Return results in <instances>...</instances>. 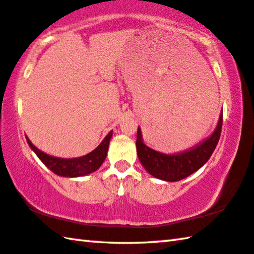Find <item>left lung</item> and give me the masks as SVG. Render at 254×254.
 I'll return each mask as SVG.
<instances>
[{"label":"left lung","instance_id":"obj_1","mask_svg":"<svg viewBox=\"0 0 254 254\" xmlns=\"http://www.w3.org/2000/svg\"><path fill=\"white\" fill-rule=\"evenodd\" d=\"M222 124L223 114H221L217 127L212 135L197 147L177 154H165L149 148L143 143L141 130L140 127H137V157L145 170L153 177L167 182H178L195 173L207 162L220 140Z\"/></svg>","mask_w":254,"mask_h":254}]
</instances>
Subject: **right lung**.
Here are the masks:
<instances>
[{
    "instance_id": "add662e5",
    "label": "right lung",
    "mask_w": 254,
    "mask_h": 254,
    "mask_svg": "<svg viewBox=\"0 0 254 254\" xmlns=\"http://www.w3.org/2000/svg\"><path fill=\"white\" fill-rule=\"evenodd\" d=\"M111 137L112 131L105 136V139L102 141V143L98 145L94 151L86 154V156L72 159H64L49 156V154L42 152L39 149L34 147L28 137L27 141L30 148L36 152L38 158H39L40 160L53 171V173L58 176H63V177H80V176L88 175L100 168L103 161H104L106 158Z\"/></svg>"
}]
</instances>
